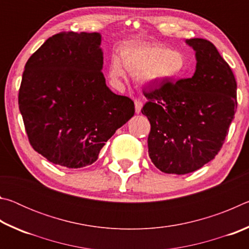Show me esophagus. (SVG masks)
I'll use <instances>...</instances> for the list:
<instances>
[{"label":"esophagus","mask_w":249,"mask_h":249,"mask_svg":"<svg viewBox=\"0 0 249 249\" xmlns=\"http://www.w3.org/2000/svg\"><path fill=\"white\" fill-rule=\"evenodd\" d=\"M142 101H140V100L135 101V113H136V114H140L142 111Z\"/></svg>","instance_id":"obj_1"}]
</instances>
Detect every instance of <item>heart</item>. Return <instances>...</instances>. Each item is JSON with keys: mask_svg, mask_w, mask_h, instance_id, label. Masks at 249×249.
<instances>
[{"mask_svg": "<svg viewBox=\"0 0 249 249\" xmlns=\"http://www.w3.org/2000/svg\"><path fill=\"white\" fill-rule=\"evenodd\" d=\"M123 67L142 84L155 86L180 79L187 70V58L180 50L158 44H127L113 56L108 65V77L123 79Z\"/></svg>", "mask_w": 249, "mask_h": 249, "instance_id": "b5f03b06", "label": "heart"}]
</instances>
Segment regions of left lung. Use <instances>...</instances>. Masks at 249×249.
<instances>
[{
	"mask_svg": "<svg viewBox=\"0 0 249 249\" xmlns=\"http://www.w3.org/2000/svg\"><path fill=\"white\" fill-rule=\"evenodd\" d=\"M185 44L196 52L192 77L144 91L148 154L165 174H189L215 157L237 107L235 77L215 46L202 38Z\"/></svg>",
	"mask_w": 249,
	"mask_h": 249,
	"instance_id": "left-lung-1",
	"label": "left lung"
}]
</instances>
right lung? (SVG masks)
I'll list each match as a JSON object with an SVG mask.
<instances>
[{"label":"right lung","mask_w":249,"mask_h":249,"mask_svg":"<svg viewBox=\"0 0 249 249\" xmlns=\"http://www.w3.org/2000/svg\"><path fill=\"white\" fill-rule=\"evenodd\" d=\"M100 33H60L25 65L18 107L29 142L50 162L92 165L100 150L132 119L134 102L109 90Z\"/></svg>","instance_id":"right-lung-1"}]
</instances>
